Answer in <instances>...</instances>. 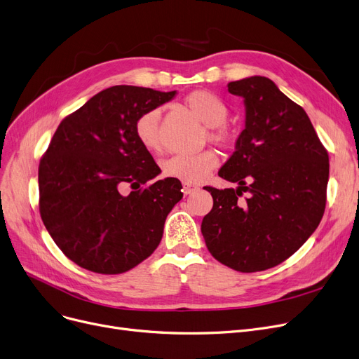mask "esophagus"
I'll list each match as a JSON object with an SVG mask.
<instances>
[{
  "instance_id": "1",
  "label": "esophagus",
  "mask_w": 359,
  "mask_h": 359,
  "mask_svg": "<svg viewBox=\"0 0 359 359\" xmlns=\"http://www.w3.org/2000/svg\"><path fill=\"white\" fill-rule=\"evenodd\" d=\"M195 191H198V186L195 184H189V183H183V194L184 195H191Z\"/></svg>"
}]
</instances>
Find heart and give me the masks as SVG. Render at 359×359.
I'll return each mask as SVG.
<instances>
[{
  "label": "heart",
  "instance_id": "heart-1",
  "mask_svg": "<svg viewBox=\"0 0 359 359\" xmlns=\"http://www.w3.org/2000/svg\"><path fill=\"white\" fill-rule=\"evenodd\" d=\"M188 110L205 124L207 137L215 145L227 147L233 142V130L227 126L229 107L214 92L198 89L184 98ZM161 113L158 108L144 111L135 121V133L141 145L158 152L163 148L161 137ZM217 165V157L212 151H201L196 154H176L161 163L163 175L182 180L183 183H198Z\"/></svg>",
  "mask_w": 359,
  "mask_h": 359
}]
</instances>
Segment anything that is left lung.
<instances>
[{"label": "left lung", "instance_id": "left-lung-1", "mask_svg": "<svg viewBox=\"0 0 359 359\" xmlns=\"http://www.w3.org/2000/svg\"><path fill=\"white\" fill-rule=\"evenodd\" d=\"M227 88L243 98L246 118L236 149L218 176L239 186H205L214 204L201 231L217 261L255 273L287 259L318 227L329 154L304 108L269 77H246Z\"/></svg>", "mask_w": 359, "mask_h": 359}]
</instances>
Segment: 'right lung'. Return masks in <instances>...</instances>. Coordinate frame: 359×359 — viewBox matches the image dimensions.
Returning a JSON list of instances; mask_svg holds the SVG:
<instances>
[{
	"label": "right lung",
	"instance_id": "right-lung-1",
	"mask_svg": "<svg viewBox=\"0 0 359 359\" xmlns=\"http://www.w3.org/2000/svg\"><path fill=\"white\" fill-rule=\"evenodd\" d=\"M175 95L111 86L57 128L39 163V212L53 241L79 267L120 274L160 245L182 183L167 177L147 184L161 170L137 141L135 121ZM126 184L134 191L121 196Z\"/></svg>",
	"mask_w": 359,
	"mask_h": 359
}]
</instances>
